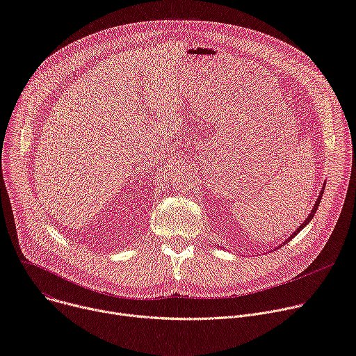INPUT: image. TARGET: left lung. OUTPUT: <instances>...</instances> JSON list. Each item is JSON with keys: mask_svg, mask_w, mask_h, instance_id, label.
Here are the masks:
<instances>
[{"mask_svg": "<svg viewBox=\"0 0 356 356\" xmlns=\"http://www.w3.org/2000/svg\"><path fill=\"white\" fill-rule=\"evenodd\" d=\"M324 190H325V183L322 184V190H321V193H319V196H318V199H316V202H315V204H314V207H312L311 213L308 214V217L304 220V222L300 225V227H298V229H297V230L293 233V236H289V237H288V238H286V240H285L282 244H286V243H288L291 238H294V237H296V236H297V234H298V233H300V232H301V230L305 227V225H307V224H308V222L312 220V217L315 216V213H316V210H318V206H319V202H321V199H322V195H324ZM282 244H281L280 247H282Z\"/></svg>", "mask_w": 356, "mask_h": 356, "instance_id": "left-lung-1", "label": "left lung"}]
</instances>
